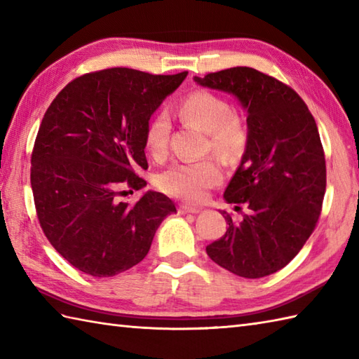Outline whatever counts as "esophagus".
<instances>
[{"label": "esophagus", "instance_id": "1", "mask_svg": "<svg viewBox=\"0 0 359 359\" xmlns=\"http://www.w3.org/2000/svg\"><path fill=\"white\" fill-rule=\"evenodd\" d=\"M179 212L180 215H197V212H201V208L191 207V205H180Z\"/></svg>", "mask_w": 359, "mask_h": 359}]
</instances>
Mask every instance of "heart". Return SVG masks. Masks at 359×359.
Segmentation results:
<instances>
[{"label":"heart","instance_id":"1","mask_svg":"<svg viewBox=\"0 0 359 359\" xmlns=\"http://www.w3.org/2000/svg\"><path fill=\"white\" fill-rule=\"evenodd\" d=\"M177 116L185 123L194 125L208 135L210 151L222 158H233L243 151L248 131L243 121L236 116L233 106L222 97L205 89H197L185 95L177 104ZM171 118L168 112L158 111L144 129V147L149 154L162 160L168 154L171 137ZM220 168L211 160L172 165L158 175L157 185L163 193L187 202H201L207 189L220 182Z\"/></svg>","mask_w":359,"mask_h":359}]
</instances>
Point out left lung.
Wrapping results in <instances>:
<instances>
[{
	"instance_id": "8db88e82",
	"label": "left lung",
	"mask_w": 359,
	"mask_h": 359,
	"mask_svg": "<svg viewBox=\"0 0 359 359\" xmlns=\"http://www.w3.org/2000/svg\"><path fill=\"white\" fill-rule=\"evenodd\" d=\"M197 85L233 94L247 109L248 140L224 199L248 215L207 253L238 276L264 278L292 261L313 233L325 194V157L307 104L284 83L238 66L194 77Z\"/></svg>"
}]
</instances>
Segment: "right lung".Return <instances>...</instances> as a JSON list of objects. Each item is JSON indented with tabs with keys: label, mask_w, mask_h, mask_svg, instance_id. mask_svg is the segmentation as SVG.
I'll return each mask as SVG.
<instances>
[{
	"label": "right lung",
	"mask_w": 359,
	"mask_h": 359,
	"mask_svg": "<svg viewBox=\"0 0 359 359\" xmlns=\"http://www.w3.org/2000/svg\"><path fill=\"white\" fill-rule=\"evenodd\" d=\"M188 72L152 75L111 67L85 74L60 90L46 111L30 157L38 220L50 245L80 271L109 278L148 255L158 225L175 212L170 197L142 189L148 170L144 129Z\"/></svg>",
	"instance_id": "1"
}]
</instances>
